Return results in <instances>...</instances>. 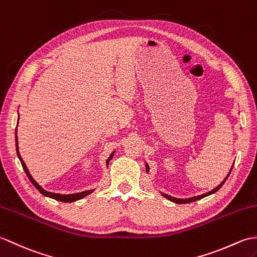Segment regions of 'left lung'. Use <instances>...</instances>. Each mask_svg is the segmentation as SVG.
I'll use <instances>...</instances> for the list:
<instances>
[{
    "label": "left lung",
    "instance_id": "8db88e82",
    "mask_svg": "<svg viewBox=\"0 0 257 257\" xmlns=\"http://www.w3.org/2000/svg\"><path fill=\"white\" fill-rule=\"evenodd\" d=\"M234 165V164H233ZM232 168H233V166H232ZM232 168H231V170H232ZM231 170H230V173L227 174V176L225 177L224 178V180L221 182V184L218 186V187H215L213 190H211V191H209V192H207V193H203V195H201V196H197V197H192V198H188V199H178V198H174V197H170V196H168V195H165V193H162V195L165 197V198H167L168 200H170V201H173V202H175V203H190V202H193V201H197V200H199V199H202V198H204V197H207V196H210V195H212V193H214V192H216L218 191L220 188L223 186V184L224 182L226 181V179H227V177L230 176V174H231ZM146 172L148 173L150 172V167H148V165L146 164Z\"/></svg>",
    "mask_w": 257,
    "mask_h": 257
}]
</instances>
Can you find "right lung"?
Instances as JSON below:
<instances>
[{
    "mask_svg": "<svg viewBox=\"0 0 257 257\" xmlns=\"http://www.w3.org/2000/svg\"><path fill=\"white\" fill-rule=\"evenodd\" d=\"M15 144H16V153H17V156H19V158H20V161H21V164H22V166H23V168H24V170H25V173H26V175H27V177H28V179L31 180V182L32 184L35 186V188L36 189L42 193V195H44V196H46V197H49V198H53V199H55V200H58V201H62V202H73V201H77V200H79V199H82V198H84L85 196H88V195H90L91 192H93V190L91 189V190H87V191H82V192H78V193H71V195H60V193H54V192H49V191H46L45 189H43V188L39 186L37 182L33 179V177L31 176V174H30V172H28V169H27V167H26V165H25V163H24V161H23L22 159V157H21V155H20V152H19V141H17V126H16V132H15ZM113 155H114V152L111 154L110 155V157L107 158V161H106V165H109V162L111 161L112 159V157H113Z\"/></svg>",
    "mask_w": 257,
    "mask_h": 257,
    "instance_id": "1",
    "label": "right lung"
}]
</instances>
